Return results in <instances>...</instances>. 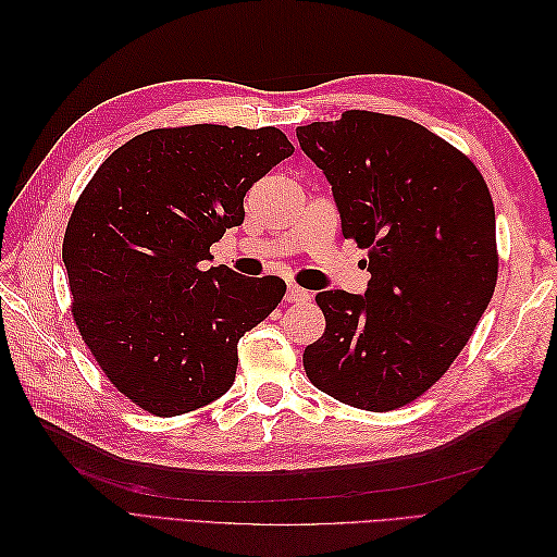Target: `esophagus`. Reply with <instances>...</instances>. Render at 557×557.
<instances>
[{"instance_id": "1", "label": "esophagus", "mask_w": 557, "mask_h": 557, "mask_svg": "<svg viewBox=\"0 0 557 557\" xmlns=\"http://www.w3.org/2000/svg\"><path fill=\"white\" fill-rule=\"evenodd\" d=\"M309 299H311V293L299 288V285H288V295H285V301H288V305H305Z\"/></svg>"}]
</instances>
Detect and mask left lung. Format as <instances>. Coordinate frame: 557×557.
I'll list each match as a JSON object with an SVG mask.
<instances>
[{
  "instance_id": "8db88e82",
  "label": "left lung",
  "mask_w": 557,
  "mask_h": 557,
  "mask_svg": "<svg viewBox=\"0 0 557 557\" xmlns=\"http://www.w3.org/2000/svg\"><path fill=\"white\" fill-rule=\"evenodd\" d=\"M297 139L372 274L364 297L315 295L325 332L305 348L307 376L350 407L399 409L448 372L495 293L491 190L458 148L399 115L352 109Z\"/></svg>"
}]
</instances>
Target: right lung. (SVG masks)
I'll use <instances>...</instances> for the list:
<instances>
[{
  "label": "right lung",
  "instance_id": "obj_1",
  "mask_svg": "<svg viewBox=\"0 0 557 557\" xmlns=\"http://www.w3.org/2000/svg\"><path fill=\"white\" fill-rule=\"evenodd\" d=\"M295 146L276 127L148 129L102 162L66 223L72 315L117 393L181 416L227 393L242 336L285 295L276 276L201 269L244 197Z\"/></svg>",
  "mask_w": 557,
  "mask_h": 557
}]
</instances>
